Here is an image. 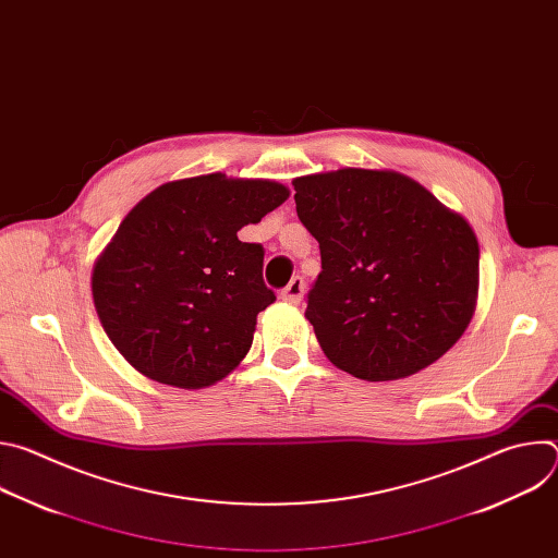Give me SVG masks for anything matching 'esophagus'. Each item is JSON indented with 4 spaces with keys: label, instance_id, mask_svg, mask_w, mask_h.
<instances>
[{
    "label": "esophagus",
    "instance_id": "34e87169",
    "mask_svg": "<svg viewBox=\"0 0 558 558\" xmlns=\"http://www.w3.org/2000/svg\"><path fill=\"white\" fill-rule=\"evenodd\" d=\"M302 295H304V280L300 276L291 278V282L280 291V298L289 304H298L302 300Z\"/></svg>",
    "mask_w": 558,
    "mask_h": 558
}]
</instances>
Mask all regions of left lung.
<instances>
[{"label": "left lung", "instance_id": "left-lung-1", "mask_svg": "<svg viewBox=\"0 0 558 558\" xmlns=\"http://www.w3.org/2000/svg\"><path fill=\"white\" fill-rule=\"evenodd\" d=\"M323 271L306 320L342 371L386 381L439 360L465 331L480 284L474 231L413 179L344 168L293 181Z\"/></svg>", "mask_w": 558, "mask_h": 558}]
</instances>
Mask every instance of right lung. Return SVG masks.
<instances>
[{"mask_svg": "<svg viewBox=\"0 0 558 558\" xmlns=\"http://www.w3.org/2000/svg\"><path fill=\"white\" fill-rule=\"evenodd\" d=\"M287 196L276 181L207 174L156 187L125 216L95 265L93 298L138 373L203 388L241 364L276 293L263 280V245L238 231Z\"/></svg>", "mask_w": 558, "mask_h": 558, "instance_id": "obj_1", "label": "right lung"}]
</instances>
